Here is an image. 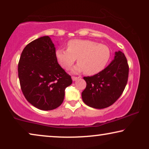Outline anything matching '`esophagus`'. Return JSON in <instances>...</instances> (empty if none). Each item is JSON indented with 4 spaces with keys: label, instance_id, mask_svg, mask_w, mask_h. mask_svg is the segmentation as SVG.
<instances>
[{
    "label": "esophagus",
    "instance_id": "esophagus-1",
    "mask_svg": "<svg viewBox=\"0 0 149 149\" xmlns=\"http://www.w3.org/2000/svg\"><path fill=\"white\" fill-rule=\"evenodd\" d=\"M79 78H80V77H74V76H72V81H74L77 80V79H79Z\"/></svg>",
    "mask_w": 149,
    "mask_h": 149
}]
</instances>
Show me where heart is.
<instances>
[{
  "mask_svg": "<svg viewBox=\"0 0 149 149\" xmlns=\"http://www.w3.org/2000/svg\"><path fill=\"white\" fill-rule=\"evenodd\" d=\"M111 52L107 45L88 40H72L68 49H58L56 57L63 68L69 70L77 59L74 72L95 74L102 70L109 62Z\"/></svg>",
  "mask_w": 149,
  "mask_h": 149,
  "instance_id": "1",
  "label": "heart"
}]
</instances>
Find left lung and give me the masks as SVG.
<instances>
[{"label": "left lung", "mask_w": 149, "mask_h": 149, "mask_svg": "<svg viewBox=\"0 0 149 149\" xmlns=\"http://www.w3.org/2000/svg\"><path fill=\"white\" fill-rule=\"evenodd\" d=\"M129 66L125 54L115 52V59L97 74L84 77L87 85L82 92L85 104L101 109L113 104L123 93L127 85Z\"/></svg>", "instance_id": "obj_1"}]
</instances>
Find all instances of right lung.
<instances>
[{
	"mask_svg": "<svg viewBox=\"0 0 149 149\" xmlns=\"http://www.w3.org/2000/svg\"><path fill=\"white\" fill-rule=\"evenodd\" d=\"M22 93L28 102L42 111L60 107L71 77L58 64L56 48L49 36L33 40L25 47L18 63Z\"/></svg>",
	"mask_w": 149,
	"mask_h": 149,
	"instance_id": "add662e5",
	"label": "right lung"
}]
</instances>
